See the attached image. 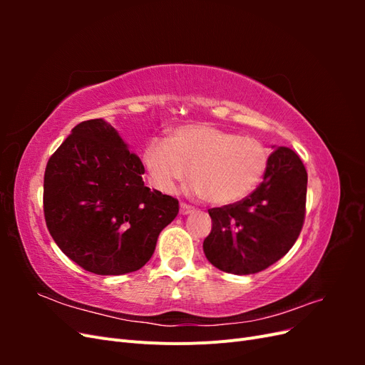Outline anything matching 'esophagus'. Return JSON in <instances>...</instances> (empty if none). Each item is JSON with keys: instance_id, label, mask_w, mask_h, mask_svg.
<instances>
[{"instance_id": "esophagus-1", "label": "esophagus", "mask_w": 365, "mask_h": 365, "mask_svg": "<svg viewBox=\"0 0 365 365\" xmlns=\"http://www.w3.org/2000/svg\"><path fill=\"white\" fill-rule=\"evenodd\" d=\"M195 212V207H192V205H189V204H185V202H181L180 204V213L181 215H190V213H193Z\"/></svg>"}]
</instances>
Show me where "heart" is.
Listing matches in <instances>:
<instances>
[{"label": "heart", "instance_id": "obj_1", "mask_svg": "<svg viewBox=\"0 0 365 365\" xmlns=\"http://www.w3.org/2000/svg\"><path fill=\"white\" fill-rule=\"evenodd\" d=\"M152 185L173 193L190 176V192L215 205H230L247 197L262 181L269 163L263 143L240 137L212 123L176 128L170 140L153 138L143 153Z\"/></svg>", "mask_w": 365, "mask_h": 365}]
</instances>
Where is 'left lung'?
<instances>
[{
	"instance_id": "1",
	"label": "left lung",
	"mask_w": 365,
	"mask_h": 365,
	"mask_svg": "<svg viewBox=\"0 0 365 365\" xmlns=\"http://www.w3.org/2000/svg\"><path fill=\"white\" fill-rule=\"evenodd\" d=\"M307 172L289 148H275L262 184L244 200L210 208L207 260L217 269L247 275L271 267L300 236L306 215Z\"/></svg>"
}]
</instances>
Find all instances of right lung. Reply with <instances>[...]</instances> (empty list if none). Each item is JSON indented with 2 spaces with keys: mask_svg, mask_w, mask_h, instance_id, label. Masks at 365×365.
Segmentation results:
<instances>
[{
  "mask_svg": "<svg viewBox=\"0 0 365 365\" xmlns=\"http://www.w3.org/2000/svg\"><path fill=\"white\" fill-rule=\"evenodd\" d=\"M143 173L141 160L103 118L71 129L43 175V216L65 256L98 275L145 267L180 204L150 190Z\"/></svg>",
  "mask_w": 365,
  "mask_h": 365,
  "instance_id": "add662e5",
  "label": "right lung"
}]
</instances>
